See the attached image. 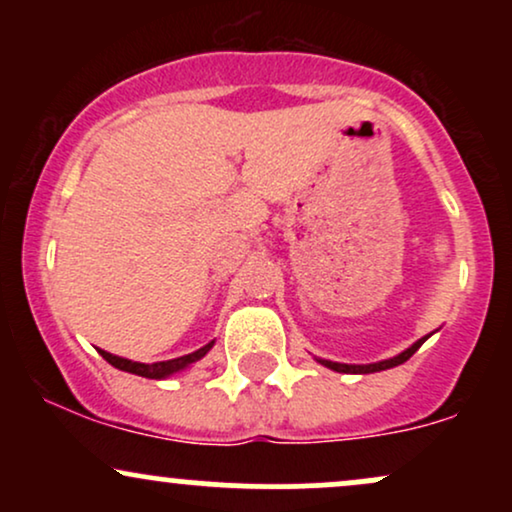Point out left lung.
Listing matches in <instances>:
<instances>
[{
    "label": "left lung",
    "mask_w": 512,
    "mask_h": 512,
    "mask_svg": "<svg viewBox=\"0 0 512 512\" xmlns=\"http://www.w3.org/2000/svg\"><path fill=\"white\" fill-rule=\"evenodd\" d=\"M431 337V334H426V337L416 339L414 344L409 346V349H404L402 354L392 356V358H385V361H378V363H337V361H327V358H315L320 366L334 370V373H351V375H368V373H380V370H387V368H395V366H402L404 361H409L411 356L419 351V346L426 342V339Z\"/></svg>",
    "instance_id": "1"
}]
</instances>
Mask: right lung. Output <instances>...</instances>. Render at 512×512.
Returning <instances> with one entry per match:
<instances>
[{
    "instance_id": "obj_1",
    "label": "right lung",
    "mask_w": 512,
    "mask_h": 512,
    "mask_svg": "<svg viewBox=\"0 0 512 512\" xmlns=\"http://www.w3.org/2000/svg\"><path fill=\"white\" fill-rule=\"evenodd\" d=\"M211 346L214 342L204 344L202 349L192 351V354L187 356H180V358H170V361H158V363H139V361H129V358H122V356H115L110 354V351H103L98 349V354H101L105 361L110 363V366L125 370V373H134V375H142V378H151V380H166L170 375L180 373V370L190 368L192 363H197L199 358H204L211 351Z\"/></svg>"
}]
</instances>
